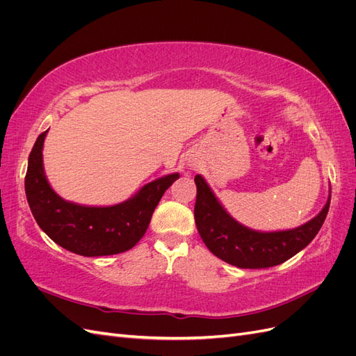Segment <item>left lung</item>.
I'll return each mask as SVG.
<instances>
[{
    "label": "left lung",
    "instance_id": "left-lung-1",
    "mask_svg": "<svg viewBox=\"0 0 356 356\" xmlns=\"http://www.w3.org/2000/svg\"><path fill=\"white\" fill-rule=\"evenodd\" d=\"M195 182V220L202 241L215 257L241 268H266L289 260L314 241L330 209L331 187L325 207L300 227L257 232L245 227L224 209L202 175H196Z\"/></svg>",
    "mask_w": 356,
    "mask_h": 356
}]
</instances>
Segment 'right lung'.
Here are the masks:
<instances>
[{
  "instance_id": "right-lung-1",
  "label": "right lung",
  "mask_w": 356,
  "mask_h": 356,
  "mask_svg": "<svg viewBox=\"0 0 356 356\" xmlns=\"http://www.w3.org/2000/svg\"><path fill=\"white\" fill-rule=\"evenodd\" d=\"M49 131L32 147L25 193L32 215L49 238L65 250L101 257L129 251L145 234L163 193L179 178L169 174L148 182L135 196L113 207H86L62 199L49 184L42 165V145Z\"/></svg>"
}]
</instances>
